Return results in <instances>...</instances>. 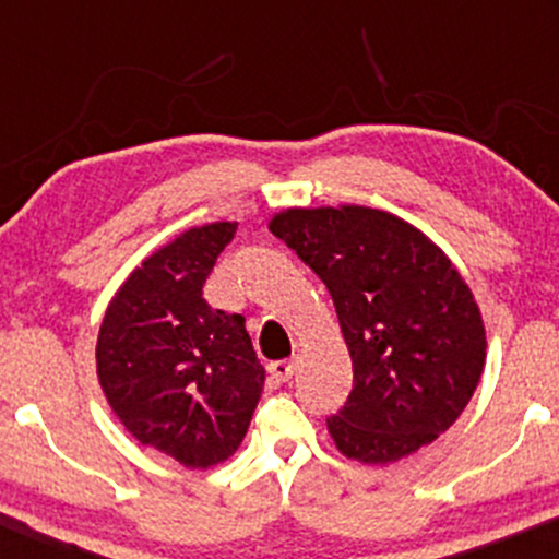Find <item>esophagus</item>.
Instances as JSON below:
<instances>
[{
	"label": "esophagus",
	"mask_w": 559,
	"mask_h": 559,
	"mask_svg": "<svg viewBox=\"0 0 559 559\" xmlns=\"http://www.w3.org/2000/svg\"><path fill=\"white\" fill-rule=\"evenodd\" d=\"M267 373H271L278 383H286L294 376V362L292 360H275L267 365Z\"/></svg>",
	"instance_id": "esophagus-1"
}]
</instances>
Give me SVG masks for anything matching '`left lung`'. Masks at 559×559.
I'll list each match as a JSON object with an SVG mask.
<instances>
[{
	"label": "left lung",
	"mask_w": 559,
	"mask_h": 559,
	"mask_svg": "<svg viewBox=\"0 0 559 559\" xmlns=\"http://www.w3.org/2000/svg\"><path fill=\"white\" fill-rule=\"evenodd\" d=\"M273 236L329 288L352 357V394L329 418L336 449L396 463L444 433L486 362L473 292L423 230L383 210L292 207Z\"/></svg>",
	"instance_id": "left-lung-1"
}]
</instances>
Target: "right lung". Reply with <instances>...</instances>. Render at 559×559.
Segmentation results:
<instances>
[{
  "label": "right lung",
  "instance_id": "obj_1",
  "mask_svg": "<svg viewBox=\"0 0 559 559\" xmlns=\"http://www.w3.org/2000/svg\"><path fill=\"white\" fill-rule=\"evenodd\" d=\"M236 223L183 230L118 288L96 338V376L126 431L186 467L228 460L258 407L265 368L241 316L202 286Z\"/></svg>",
  "mask_w": 559,
  "mask_h": 559
}]
</instances>
